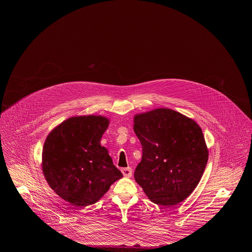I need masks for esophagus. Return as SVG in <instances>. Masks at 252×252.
<instances>
[{"label": "esophagus", "mask_w": 252, "mask_h": 252, "mask_svg": "<svg viewBox=\"0 0 252 252\" xmlns=\"http://www.w3.org/2000/svg\"><path fill=\"white\" fill-rule=\"evenodd\" d=\"M122 172H123V174H124L126 177H130L131 174H132V170H131L130 167L122 168Z\"/></svg>", "instance_id": "1"}]
</instances>
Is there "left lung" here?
<instances>
[{
  "mask_svg": "<svg viewBox=\"0 0 252 252\" xmlns=\"http://www.w3.org/2000/svg\"><path fill=\"white\" fill-rule=\"evenodd\" d=\"M133 130L142 148L135 182L155 203L172 206L197 187L208 151L199 126L169 109L135 115Z\"/></svg>",
  "mask_w": 252,
  "mask_h": 252,
  "instance_id": "obj_1",
  "label": "left lung"
}]
</instances>
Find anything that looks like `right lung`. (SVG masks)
Here are the masks:
<instances>
[{"instance_id": "right-lung-1", "label": "right lung", "mask_w": 252, "mask_h": 252, "mask_svg": "<svg viewBox=\"0 0 252 252\" xmlns=\"http://www.w3.org/2000/svg\"><path fill=\"white\" fill-rule=\"evenodd\" d=\"M109 120L101 116L69 118L47 136L43 172L51 189L76 207L95 203L123 177L100 146Z\"/></svg>"}]
</instances>
